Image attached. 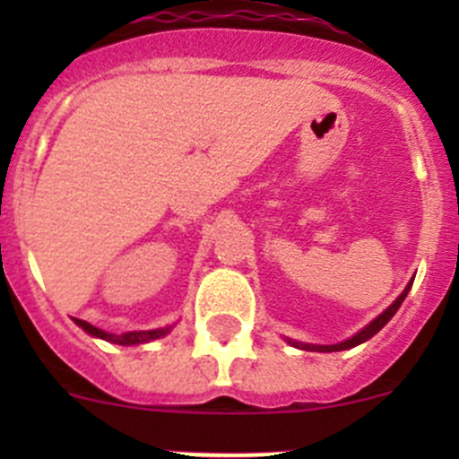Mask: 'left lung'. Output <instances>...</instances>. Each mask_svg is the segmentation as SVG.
Masks as SVG:
<instances>
[{
    "label": "left lung",
    "mask_w": 459,
    "mask_h": 459,
    "mask_svg": "<svg viewBox=\"0 0 459 459\" xmlns=\"http://www.w3.org/2000/svg\"><path fill=\"white\" fill-rule=\"evenodd\" d=\"M411 286H413V281H409V286H406V289L402 290V295H400V298H397L395 302H393L391 307H388L386 311L382 313V316H377V317H375L373 322L368 324V326H364L362 331H359V333H355V335H353V337H349V340L340 342V344H331V346H317V344H302V342H293V340H289V344L298 346V349H304V351H319V353H333V351H346V349H353V346H358V344H362V342L371 340V337H373L375 333H377V331H382V328H384V324H386L388 319H391L393 316H395V313H397V308L402 307V302H404V298H406V295H409Z\"/></svg>",
    "instance_id": "8db88e82"
}]
</instances>
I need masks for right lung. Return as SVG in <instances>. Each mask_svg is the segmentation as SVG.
<instances>
[{"label": "right lung", "instance_id": "add662e5", "mask_svg": "<svg viewBox=\"0 0 459 459\" xmlns=\"http://www.w3.org/2000/svg\"><path fill=\"white\" fill-rule=\"evenodd\" d=\"M75 324L84 328L88 335L101 337V340L113 342V344H119V346H133V344H143V342L160 340V337H164L166 333L170 331V326H166V328H155V331H131V333H122V335H115V333H106L101 331V328L92 326V324L84 322V319H75Z\"/></svg>", "mask_w": 459, "mask_h": 459}]
</instances>
